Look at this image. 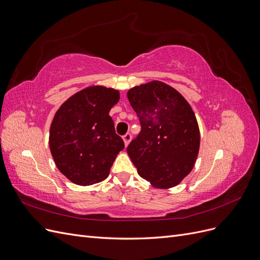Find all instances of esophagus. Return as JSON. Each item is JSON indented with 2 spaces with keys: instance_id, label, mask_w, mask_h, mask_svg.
<instances>
[{
  "instance_id": "34e87169",
  "label": "esophagus",
  "mask_w": 260,
  "mask_h": 260,
  "mask_svg": "<svg viewBox=\"0 0 260 260\" xmlns=\"http://www.w3.org/2000/svg\"><path fill=\"white\" fill-rule=\"evenodd\" d=\"M131 133L130 132H127L125 133V135L122 137V139H123V142H124V145L127 146L129 143H130V141H131Z\"/></svg>"
}]
</instances>
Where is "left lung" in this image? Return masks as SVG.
I'll return each instance as SVG.
<instances>
[{
    "label": "left lung",
    "mask_w": 260,
    "mask_h": 260,
    "mask_svg": "<svg viewBox=\"0 0 260 260\" xmlns=\"http://www.w3.org/2000/svg\"><path fill=\"white\" fill-rule=\"evenodd\" d=\"M141 131L127 147L138 174L153 186L169 188L194 167L200 129L190 104L170 85L152 81L127 93Z\"/></svg>",
    "instance_id": "left-lung-1"
}]
</instances>
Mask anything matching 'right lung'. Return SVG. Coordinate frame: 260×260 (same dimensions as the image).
Here are the masks:
<instances>
[{
    "label": "right lung",
    "mask_w": 260,
    "mask_h": 260,
    "mask_svg": "<svg viewBox=\"0 0 260 260\" xmlns=\"http://www.w3.org/2000/svg\"><path fill=\"white\" fill-rule=\"evenodd\" d=\"M119 98L117 90L89 86L69 98L55 114L50 149L57 168L72 182L91 185L105 180L124 148L109 116Z\"/></svg>",
    "instance_id": "add662e5"
}]
</instances>
